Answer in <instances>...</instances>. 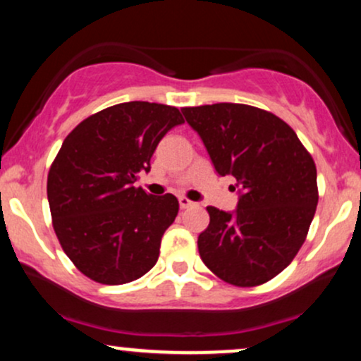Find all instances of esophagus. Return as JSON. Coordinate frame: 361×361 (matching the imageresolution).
I'll return each mask as SVG.
<instances>
[{
    "label": "esophagus",
    "instance_id": "1",
    "mask_svg": "<svg viewBox=\"0 0 361 361\" xmlns=\"http://www.w3.org/2000/svg\"><path fill=\"white\" fill-rule=\"evenodd\" d=\"M193 205H195V202L190 200V198L180 197V207H181V209H188V207H193Z\"/></svg>",
    "mask_w": 361,
    "mask_h": 361
}]
</instances>
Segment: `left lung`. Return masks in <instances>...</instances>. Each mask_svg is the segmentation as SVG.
Wrapping results in <instances>:
<instances>
[{"instance_id":"left-lung-1","label":"left lung","mask_w":361,"mask_h":361,"mask_svg":"<svg viewBox=\"0 0 361 361\" xmlns=\"http://www.w3.org/2000/svg\"><path fill=\"white\" fill-rule=\"evenodd\" d=\"M204 140L215 171L233 175L238 210L207 207L198 252L214 275L263 285L292 263L307 238L319 200L316 163L293 128L271 111L243 103L181 109Z\"/></svg>"}]
</instances>
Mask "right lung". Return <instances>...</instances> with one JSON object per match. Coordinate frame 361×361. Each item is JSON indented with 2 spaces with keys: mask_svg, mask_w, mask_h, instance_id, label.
Returning <instances> with one entry per match:
<instances>
[{
  "mask_svg": "<svg viewBox=\"0 0 361 361\" xmlns=\"http://www.w3.org/2000/svg\"><path fill=\"white\" fill-rule=\"evenodd\" d=\"M185 120L176 106L127 102L97 111L69 132L52 161L47 198L62 250L103 285L140 279L159 258L180 204L134 186L159 140Z\"/></svg>",
  "mask_w": 361,
  "mask_h": 361,
  "instance_id": "add662e5",
  "label": "right lung"
}]
</instances>
